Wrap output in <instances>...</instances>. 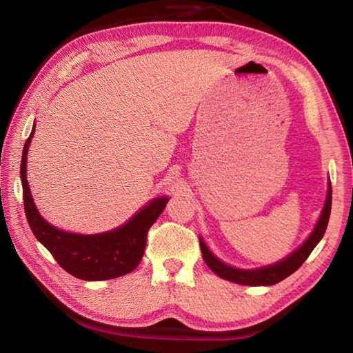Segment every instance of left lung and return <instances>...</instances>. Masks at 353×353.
I'll return each mask as SVG.
<instances>
[{"label":"left lung","instance_id":"left-lung-1","mask_svg":"<svg viewBox=\"0 0 353 353\" xmlns=\"http://www.w3.org/2000/svg\"><path fill=\"white\" fill-rule=\"evenodd\" d=\"M330 212H331V184H328L325 205H324L323 213H321V216H319V221L316 223L315 230L312 231L311 236H309V239L301 245V248L288 256L287 259H284L279 263H274L271 266H265V268H259V270H252V271L232 268V266H228L223 262H221L216 256H213L209 252V249L206 248V244L203 243V240L200 239V249L203 253V259H205L209 268L223 280H228V281L243 284V285H272V284H276L301 268L302 263L307 259V256L311 254V252L315 249V245L319 243V240L324 237L327 225H328V219H330Z\"/></svg>","mask_w":353,"mask_h":353}]
</instances>
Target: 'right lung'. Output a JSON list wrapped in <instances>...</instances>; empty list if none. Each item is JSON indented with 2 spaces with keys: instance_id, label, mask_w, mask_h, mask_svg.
I'll return each instance as SVG.
<instances>
[{
  "instance_id": "add662e5",
  "label": "right lung",
  "mask_w": 353,
  "mask_h": 353,
  "mask_svg": "<svg viewBox=\"0 0 353 353\" xmlns=\"http://www.w3.org/2000/svg\"><path fill=\"white\" fill-rule=\"evenodd\" d=\"M32 135L34 130L23 147L20 178L26 219L37 240L46 245L63 270L79 280H112L132 272L143 259L147 232L163 212L169 199L152 200L125 225L104 234L81 236L52 227L38 213L26 179L28 147Z\"/></svg>"
}]
</instances>
